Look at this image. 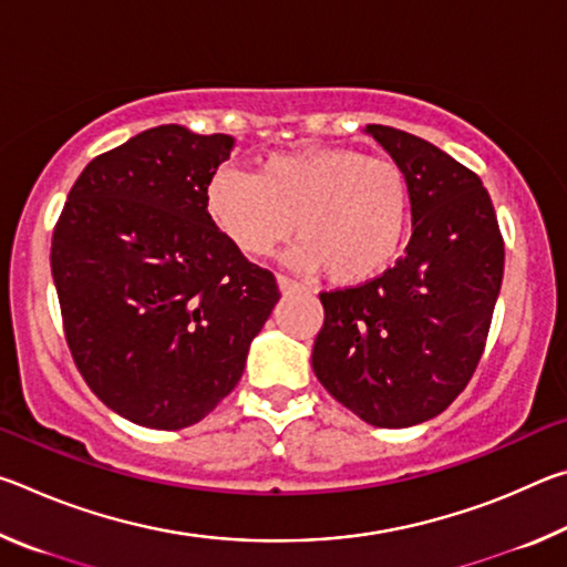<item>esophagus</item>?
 I'll use <instances>...</instances> for the list:
<instances>
[{"label": "esophagus", "mask_w": 567, "mask_h": 567, "mask_svg": "<svg viewBox=\"0 0 567 567\" xmlns=\"http://www.w3.org/2000/svg\"><path fill=\"white\" fill-rule=\"evenodd\" d=\"M277 285H280V290L282 292H295V290H300V282H295L292 277H287V275H277Z\"/></svg>", "instance_id": "1"}]
</instances>
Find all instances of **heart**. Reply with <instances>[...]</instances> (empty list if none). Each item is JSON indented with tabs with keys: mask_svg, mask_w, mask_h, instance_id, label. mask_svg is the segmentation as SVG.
<instances>
[{
	"mask_svg": "<svg viewBox=\"0 0 567 567\" xmlns=\"http://www.w3.org/2000/svg\"><path fill=\"white\" fill-rule=\"evenodd\" d=\"M410 209L398 162L350 147L275 152L252 175L223 167L205 187L209 223L239 255L267 257L295 229V267L338 285L375 280L398 260Z\"/></svg>",
	"mask_w": 567,
	"mask_h": 567,
	"instance_id": "heart-1",
	"label": "heart"
}]
</instances>
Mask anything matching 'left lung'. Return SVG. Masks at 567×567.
I'll return each mask as SVG.
<instances>
[{"mask_svg": "<svg viewBox=\"0 0 567 567\" xmlns=\"http://www.w3.org/2000/svg\"><path fill=\"white\" fill-rule=\"evenodd\" d=\"M368 132L410 182L412 237L398 262L344 290L320 292L312 370L322 388L375 427L443 412L483 358L503 282L505 243L473 169L385 124Z\"/></svg>", "mask_w": 567, "mask_h": 567, "instance_id": "8db88e82", "label": "left lung"}]
</instances>
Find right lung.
Masks as SVG:
<instances>
[{
	"label": "right lung",
	"mask_w": 567,
	"mask_h": 567,
	"mask_svg": "<svg viewBox=\"0 0 567 567\" xmlns=\"http://www.w3.org/2000/svg\"><path fill=\"white\" fill-rule=\"evenodd\" d=\"M229 150V134L179 124L140 132L82 169L54 225L66 348L94 395L137 425L179 430L209 415L280 300L275 275L205 213Z\"/></svg>",
	"instance_id": "right-lung-1"
}]
</instances>
